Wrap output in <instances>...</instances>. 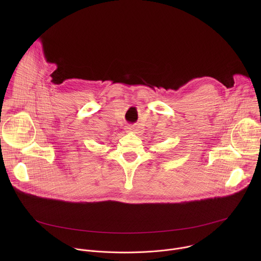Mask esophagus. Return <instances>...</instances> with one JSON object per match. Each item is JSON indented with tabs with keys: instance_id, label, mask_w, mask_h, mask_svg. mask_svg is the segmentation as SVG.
Returning a JSON list of instances; mask_svg holds the SVG:
<instances>
[{
	"instance_id": "34e87169",
	"label": "esophagus",
	"mask_w": 261,
	"mask_h": 261,
	"mask_svg": "<svg viewBox=\"0 0 261 261\" xmlns=\"http://www.w3.org/2000/svg\"><path fill=\"white\" fill-rule=\"evenodd\" d=\"M134 129H135V128H134L133 125H128V126L126 127V131H127V132H134V131H135Z\"/></svg>"
}]
</instances>
